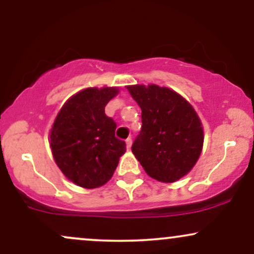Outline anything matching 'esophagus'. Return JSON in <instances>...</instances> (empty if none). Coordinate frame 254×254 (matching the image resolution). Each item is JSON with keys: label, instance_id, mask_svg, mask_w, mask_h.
Returning a JSON list of instances; mask_svg holds the SVG:
<instances>
[{"label": "esophagus", "instance_id": "obj_1", "mask_svg": "<svg viewBox=\"0 0 254 254\" xmlns=\"http://www.w3.org/2000/svg\"><path fill=\"white\" fill-rule=\"evenodd\" d=\"M125 143H127V149H131V144H132V139H131L130 138V137H129V138H127V139H125Z\"/></svg>", "mask_w": 254, "mask_h": 254}]
</instances>
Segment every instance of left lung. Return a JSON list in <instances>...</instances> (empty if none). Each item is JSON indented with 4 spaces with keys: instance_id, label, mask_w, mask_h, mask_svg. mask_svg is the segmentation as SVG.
<instances>
[{
    "instance_id": "left-lung-1",
    "label": "left lung",
    "mask_w": 254,
    "mask_h": 254,
    "mask_svg": "<svg viewBox=\"0 0 254 254\" xmlns=\"http://www.w3.org/2000/svg\"><path fill=\"white\" fill-rule=\"evenodd\" d=\"M127 90L142 110V129L131 150L148 176L161 183L185 177L203 149V125L192 105L167 87L133 84Z\"/></svg>"
}]
</instances>
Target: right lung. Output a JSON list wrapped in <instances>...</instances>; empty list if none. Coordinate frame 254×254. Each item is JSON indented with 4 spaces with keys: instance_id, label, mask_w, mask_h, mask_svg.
Segmentation results:
<instances>
[{
    "instance_id": "right-lung-1",
    "label": "right lung",
    "mask_w": 254,
    "mask_h": 254,
    "mask_svg": "<svg viewBox=\"0 0 254 254\" xmlns=\"http://www.w3.org/2000/svg\"><path fill=\"white\" fill-rule=\"evenodd\" d=\"M118 87H89L64 103L50 130L55 162L68 180L84 189H97L112 178L127 144L115 136L117 124L105 115V106Z\"/></svg>"
}]
</instances>
